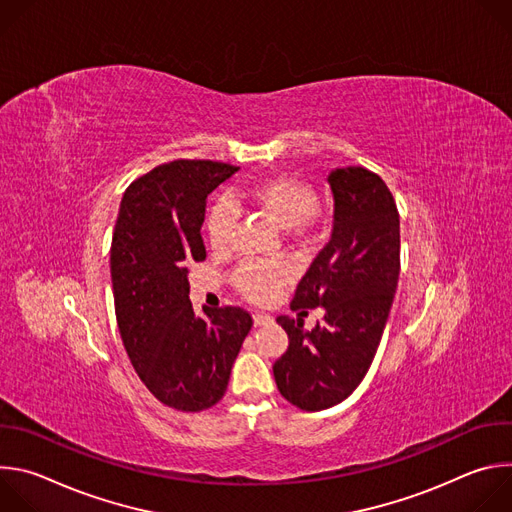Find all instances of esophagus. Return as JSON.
Listing matches in <instances>:
<instances>
[{
    "label": "esophagus",
    "instance_id": "34e87169",
    "mask_svg": "<svg viewBox=\"0 0 512 512\" xmlns=\"http://www.w3.org/2000/svg\"><path fill=\"white\" fill-rule=\"evenodd\" d=\"M253 324H255V328H259V326H269V324H273V318H271L269 314L257 312V314L253 316Z\"/></svg>",
    "mask_w": 512,
    "mask_h": 512
}]
</instances>
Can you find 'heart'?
<instances>
[{"instance_id": "b5f03b06", "label": "heart", "mask_w": 512, "mask_h": 512, "mask_svg": "<svg viewBox=\"0 0 512 512\" xmlns=\"http://www.w3.org/2000/svg\"><path fill=\"white\" fill-rule=\"evenodd\" d=\"M245 198L261 210L269 221L285 231L304 233L314 221L320 198L314 184L294 174H275L247 188ZM237 225V206L223 198L216 200L206 216V235L216 251H225ZM287 271L279 265H241L233 275V285L249 302H269L285 283Z\"/></svg>"}]
</instances>
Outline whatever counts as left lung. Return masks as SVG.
Segmentation results:
<instances>
[{"label":"left lung","mask_w":512,"mask_h":512,"mask_svg":"<svg viewBox=\"0 0 512 512\" xmlns=\"http://www.w3.org/2000/svg\"><path fill=\"white\" fill-rule=\"evenodd\" d=\"M328 182L332 237L291 300L300 316L322 306L324 320L306 332L302 318H277L289 346L275 360L273 377L279 393L302 411L338 405L369 373L401 269L399 210L381 176L350 166L334 170Z\"/></svg>","instance_id":"left-lung-1"}]
</instances>
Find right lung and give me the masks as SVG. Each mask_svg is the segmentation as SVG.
Returning a JSON list of instances; mask_svg holds the SVG:
<instances>
[{
    "instance_id": "add662e5",
    "label": "right lung",
    "mask_w": 512,
    "mask_h": 512,
    "mask_svg": "<svg viewBox=\"0 0 512 512\" xmlns=\"http://www.w3.org/2000/svg\"><path fill=\"white\" fill-rule=\"evenodd\" d=\"M237 170L210 160L156 166L127 186L115 223L111 281L123 346L150 393L186 413L223 399L253 326L243 308L198 316L188 300V265L206 259V198Z\"/></svg>"
}]
</instances>
